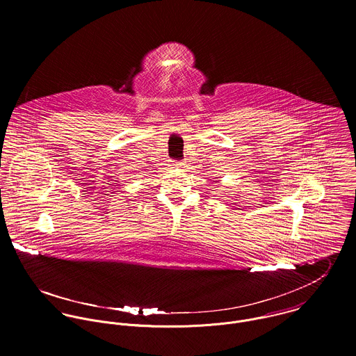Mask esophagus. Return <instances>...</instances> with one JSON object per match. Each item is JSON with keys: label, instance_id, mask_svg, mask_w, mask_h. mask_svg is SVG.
I'll list each match as a JSON object with an SVG mask.
<instances>
[{"label": "esophagus", "instance_id": "esophagus-1", "mask_svg": "<svg viewBox=\"0 0 356 356\" xmlns=\"http://www.w3.org/2000/svg\"><path fill=\"white\" fill-rule=\"evenodd\" d=\"M172 164H174V165H177V167L184 165V163H182V161H172Z\"/></svg>", "mask_w": 356, "mask_h": 356}]
</instances>
